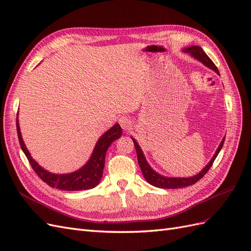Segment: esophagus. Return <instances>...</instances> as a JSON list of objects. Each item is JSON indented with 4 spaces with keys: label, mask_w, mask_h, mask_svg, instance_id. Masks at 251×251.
Listing matches in <instances>:
<instances>
[{
    "label": "esophagus",
    "mask_w": 251,
    "mask_h": 251,
    "mask_svg": "<svg viewBox=\"0 0 251 251\" xmlns=\"http://www.w3.org/2000/svg\"><path fill=\"white\" fill-rule=\"evenodd\" d=\"M118 123H119L120 126L123 127L125 131L128 130V128H130V127H131V126H132V120L130 119V117L125 116V115H123V116H120V117H119V119H118Z\"/></svg>",
    "instance_id": "obj_1"
}]
</instances>
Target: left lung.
Instances as JSON below:
<instances>
[{
  "label": "left lung",
  "instance_id": "1",
  "mask_svg": "<svg viewBox=\"0 0 251 251\" xmlns=\"http://www.w3.org/2000/svg\"><path fill=\"white\" fill-rule=\"evenodd\" d=\"M183 51L185 53H188L189 55L193 56L195 59L199 60L200 63H202L204 66H206L207 68H209V69L214 70L217 74L220 75L219 73V70L218 68L216 67V65L212 63V60L206 55V53H205L203 51V49L199 46H192V47H188V48H185L183 49ZM132 140L134 141V146H135V149H136V153H137V159H138V163H139V166H140V170L142 172V175L144 179H146L150 184L154 185L156 187H159V188H182V187H186L188 185H193L195 184L197 181H199L205 174H206L208 172V170L211 168L212 163H214L215 159L217 158L218 154L220 153V151H221L223 144H224V140H225V137L222 139L221 143H220V146L218 147L217 151L215 155L212 156V158L210 159V161L208 162V164L205 166V168L199 173L195 175V176L193 177H188V178H171V177H165V176H162V175L158 174L157 172H155L153 169L151 168L150 164L148 163L146 157H144L142 151L139 147V144L137 143V141H136L133 137H132Z\"/></svg>",
  "mask_w": 251,
  "mask_h": 251
}]
</instances>
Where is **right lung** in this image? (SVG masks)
Here are the masks:
<instances>
[{"mask_svg":"<svg viewBox=\"0 0 251 251\" xmlns=\"http://www.w3.org/2000/svg\"><path fill=\"white\" fill-rule=\"evenodd\" d=\"M17 131L18 137L20 141V146L26 155L29 163L31 164L33 171L37 174L44 182L51 186L55 187L62 191H86L98 185L102 177L105 153L112 144L113 141L118 139L123 131L118 124L114 125L110 130H108L96 142V146L93 150L88 162L82 166L81 169L75 171L70 174H53L45 169L37 163L30 155L27 150L24 140L22 138V134L20 130L19 119L17 117Z\"/></svg>","mask_w":251,"mask_h":251,"instance_id":"right-lung-1","label":"right lung"}]
</instances>
